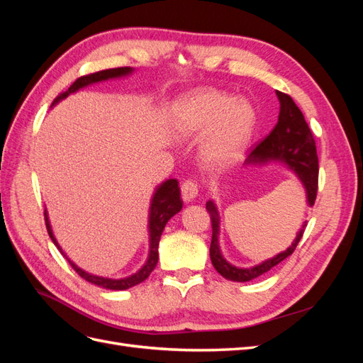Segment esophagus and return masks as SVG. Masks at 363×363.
Wrapping results in <instances>:
<instances>
[{
	"mask_svg": "<svg viewBox=\"0 0 363 363\" xmlns=\"http://www.w3.org/2000/svg\"><path fill=\"white\" fill-rule=\"evenodd\" d=\"M196 195H199V183L195 180H186L182 184V199L186 203H191L196 199Z\"/></svg>",
	"mask_w": 363,
	"mask_h": 363,
	"instance_id": "1",
	"label": "esophagus"
}]
</instances>
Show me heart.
Listing matches in <instances>:
<instances>
[{
  "label": "heart",
  "instance_id": "heart-1",
  "mask_svg": "<svg viewBox=\"0 0 363 363\" xmlns=\"http://www.w3.org/2000/svg\"><path fill=\"white\" fill-rule=\"evenodd\" d=\"M257 116L244 98L216 89H199L174 104L171 125L182 139L204 136L201 156L211 167H223L244 155L255 135Z\"/></svg>",
  "mask_w": 363,
  "mask_h": 363
}]
</instances>
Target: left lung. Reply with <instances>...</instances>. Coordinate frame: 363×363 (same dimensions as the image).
Masks as SVG:
<instances>
[{"label": "left lung", "mask_w": 363, "mask_h": 363, "mask_svg": "<svg viewBox=\"0 0 363 363\" xmlns=\"http://www.w3.org/2000/svg\"><path fill=\"white\" fill-rule=\"evenodd\" d=\"M276 95L280 101L277 124L260 144L252 148L245 160V164H267L269 162L283 163L301 182L306 191V203L312 207L315 204L318 191V156L315 139L301 111L296 107L292 98L279 91H276ZM206 208L212 219V265L224 279L232 281H250L268 272L271 268L289 257L295 247L298 245L307 225V221H304L301 228L296 232L294 242L286 250L279 252L277 256L263 260L259 265L251 268H238L224 259L221 248H219V224H221V218H219L215 201L208 200L206 203Z\"/></svg>", "instance_id": "8db88e82"}]
</instances>
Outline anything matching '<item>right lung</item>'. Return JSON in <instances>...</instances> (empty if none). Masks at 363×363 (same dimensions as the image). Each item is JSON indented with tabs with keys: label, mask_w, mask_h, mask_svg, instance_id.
Listing matches in <instances>:
<instances>
[{
	"label": "right lung",
	"mask_w": 363,
	"mask_h": 363,
	"mask_svg": "<svg viewBox=\"0 0 363 363\" xmlns=\"http://www.w3.org/2000/svg\"><path fill=\"white\" fill-rule=\"evenodd\" d=\"M135 69L130 68V67H124V68H113V69H104L100 72H95V74H89V75H84L80 77V79H77L67 92L60 94L56 100L52 101L51 106H56L57 103H60L62 100H65L69 94H74L77 91L83 89V87L89 86V84H95V83H101L106 80H112V79H121V77H127ZM183 207V201L180 199V188H179V182L175 179H169V180H164L163 183H160L155 194L151 196V204H150V215H148V235H150V252H148V257L147 262L142 265V268L139 271H136L135 274H131L128 277L124 279H108V277H100V276H95V274H89L86 272L84 269H82L80 267H77L75 263L65 255L63 250L60 248L57 239L54 238L52 233V228L50 224V218H48V212L45 208V224H47V230H48V235L51 238V240L56 245L62 255L68 259L69 265L75 269V272L79 274V276L84 280H87L92 284H96V286L104 288V289H112V291H124L128 288H133L136 284L144 281L150 274L152 272V269L156 268L157 265V260H159V240L160 236L163 233V228L167 225V223L169 219L182 211Z\"/></svg>",
	"instance_id": "add662e5"
}]
</instances>
